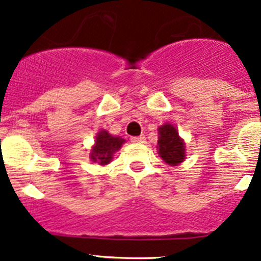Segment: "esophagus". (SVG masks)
I'll use <instances>...</instances> for the list:
<instances>
[{
    "label": "esophagus",
    "mask_w": 261,
    "mask_h": 261,
    "mask_svg": "<svg viewBox=\"0 0 261 261\" xmlns=\"http://www.w3.org/2000/svg\"><path fill=\"white\" fill-rule=\"evenodd\" d=\"M131 141L135 144H143V143H145V136L144 135L134 136V138H131Z\"/></svg>",
    "instance_id": "obj_1"
}]
</instances>
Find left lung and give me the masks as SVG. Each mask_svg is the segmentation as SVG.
Wrapping results in <instances>:
<instances>
[{"label": "left lung", "instance_id": "8db88e82", "mask_svg": "<svg viewBox=\"0 0 261 261\" xmlns=\"http://www.w3.org/2000/svg\"><path fill=\"white\" fill-rule=\"evenodd\" d=\"M158 154L170 167H177L187 156L186 143L179 136L178 128L167 122L158 128Z\"/></svg>", "mask_w": 261, "mask_h": 261}]
</instances>
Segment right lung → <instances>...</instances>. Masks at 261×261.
<instances>
[{"mask_svg":"<svg viewBox=\"0 0 261 261\" xmlns=\"http://www.w3.org/2000/svg\"><path fill=\"white\" fill-rule=\"evenodd\" d=\"M125 144V139L114 136L107 130H99L97 133L94 144L89 151V159L99 165H107L114 159V154Z\"/></svg>","mask_w":261,"mask_h":261,"instance_id":"add662e5","label":"right lung"}]
</instances>
